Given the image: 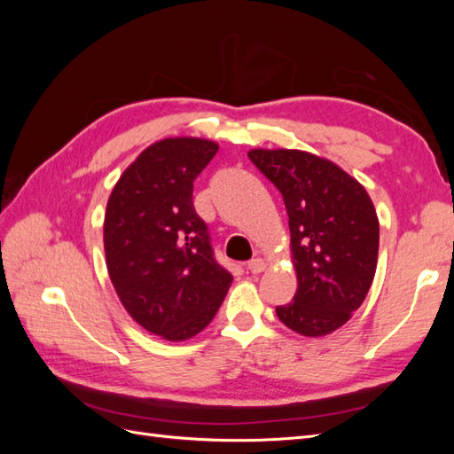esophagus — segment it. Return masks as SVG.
Listing matches in <instances>:
<instances>
[{
  "label": "esophagus",
  "mask_w": 454,
  "mask_h": 454,
  "mask_svg": "<svg viewBox=\"0 0 454 454\" xmlns=\"http://www.w3.org/2000/svg\"><path fill=\"white\" fill-rule=\"evenodd\" d=\"M247 271L252 273V275L263 273V271H265V262H263L262 257H255V259H252V262H247Z\"/></svg>",
  "instance_id": "obj_1"
}]
</instances>
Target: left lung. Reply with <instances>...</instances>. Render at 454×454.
Wrapping results in <instances>:
<instances>
[{
  "label": "left lung",
  "mask_w": 454,
  "mask_h": 454,
  "mask_svg": "<svg viewBox=\"0 0 454 454\" xmlns=\"http://www.w3.org/2000/svg\"><path fill=\"white\" fill-rule=\"evenodd\" d=\"M254 166L283 195L298 288L277 316L317 337L351 317L372 285L379 218L364 187L335 163L301 150H252Z\"/></svg>",
  "instance_id": "1"
}]
</instances>
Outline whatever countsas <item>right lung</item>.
<instances>
[{"mask_svg": "<svg viewBox=\"0 0 454 454\" xmlns=\"http://www.w3.org/2000/svg\"><path fill=\"white\" fill-rule=\"evenodd\" d=\"M216 152L210 140H160L122 173L107 202L103 239L114 291L144 330L168 341L205 330L232 285L192 207V183Z\"/></svg>", "mask_w": 454, "mask_h": 454, "instance_id": "right-lung-1", "label": "right lung"}]
</instances>
